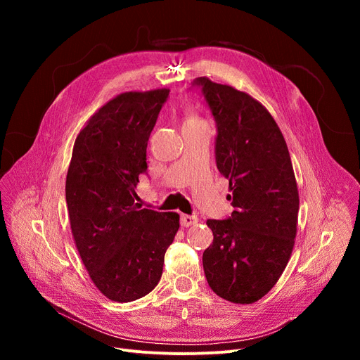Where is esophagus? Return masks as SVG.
<instances>
[{"label": "esophagus", "mask_w": 360, "mask_h": 360, "mask_svg": "<svg viewBox=\"0 0 360 360\" xmlns=\"http://www.w3.org/2000/svg\"><path fill=\"white\" fill-rule=\"evenodd\" d=\"M197 223H198V219L195 216H190V214L181 216V224L184 226V228H190V226L197 224Z\"/></svg>", "instance_id": "esophagus-1"}]
</instances>
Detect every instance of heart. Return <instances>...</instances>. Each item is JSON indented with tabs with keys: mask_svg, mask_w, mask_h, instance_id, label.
I'll list each match as a JSON object with an SVG mask.
<instances>
[{
	"mask_svg": "<svg viewBox=\"0 0 360 360\" xmlns=\"http://www.w3.org/2000/svg\"><path fill=\"white\" fill-rule=\"evenodd\" d=\"M195 122H201V120L195 115V113H188L184 124H195Z\"/></svg>",
	"mask_w": 360,
	"mask_h": 360,
	"instance_id": "obj_1",
	"label": "heart"
}]
</instances>
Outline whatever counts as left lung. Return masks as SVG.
<instances>
[{
  "mask_svg": "<svg viewBox=\"0 0 360 360\" xmlns=\"http://www.w3.org/2000/svg\"><path fill=\"white\" fill-rule=\"evenodd\" d=\"M195 84L217 122V169L229 179L235 207L228 220H207L214 239L202 254V267L217 296L250 305L274 288L295 247L299 191L293 166L266 106L207 77Z\"/></svg>",
  "mask_w": 360,
  "mask_h": 360,
  "instance_id": "1",
  "label": "left lung"
}]
</instances>
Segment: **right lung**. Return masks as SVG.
<instances>
[{
	"instance_id": "obj_1",
	"label": "right lung",
	"mask_w": 360,
	"mask_h": 360,
	"mask_svg": "<svg viewBox=\"0 0 360 360\" xmlns=\"http://www.w3.org/2000/svg\"><path fill=\"white\" fill-rule=\"evenodd\" d=\"M169 89L125 91L87 120L74 141L65 181L71 233L99 292L131 302L153 290L179 214L134 202L146 148Z\"/></svg>"
}]
</instances>
